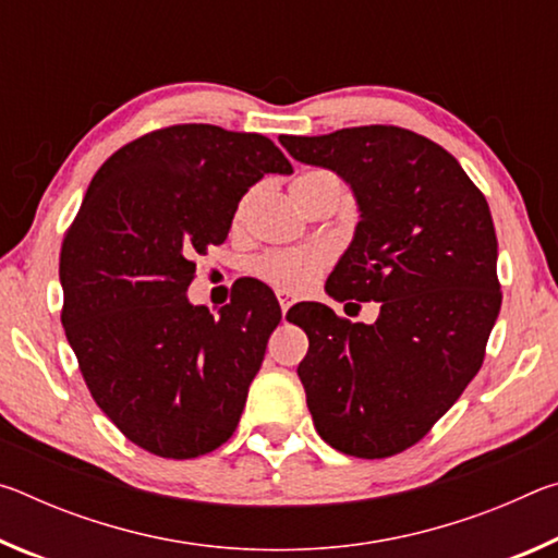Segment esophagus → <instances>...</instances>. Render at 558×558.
I'll return each instance as SVG.
<instances>
[{
	"instance_id": "obj_1",
	"label": "esophagus",
	"mask_w": 558,
	"mask_h": 558,
	"mask_svg": "<svg viewBox=\"0 0 558 558\" xmlns=\"http://www.w3.org/2000/svg\"><path fill=\"white\" fill-rule=\"evenodd\" d=\"M278 302H280V310H282V315L288 313V310L295 305V295H290V292H286V290H278Z\"/></svg>"
}]
</instances>
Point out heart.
<instances>
[{"instance_id":"obj_1","label":"heart","mask_w":558,"mask_h":558,"mask_svg":"<svg viewBox=\"0 0 558 558\" xmlns=\"http://www.w3.org/2000/svg\"><path fill=\"white\" fill-rule=\"evenodd\" d=\"M313 184H335L342 189L339 179L325 169H313V172L300 174L292 189L313 186ZM243 206L239 209V216ZM329 266V256L323 248H272L260 253V256L251 263V272L258 280L268 282V286L286 290V292H300L313 286L319 272Z\"/></svg>"}]
</instances>
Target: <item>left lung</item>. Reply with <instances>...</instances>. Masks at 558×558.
Instances as JSON below:
<instances>
[{
    "label": "left lung",
    "instance_id": "8db88e82",
    "mask_svg": "<svg viewBox=\"0 0 558 558\" xmlns=\"http://www.w3.org/2000/svg\"><path fill=\"white\" fill-rule=\"evenodd\" d=\"M305 165L354 189L362 221L327 280L339 302H381L374 325L310 302L298 376L315 428L354 458L409 450L475 379L502 305L485 194L448 149L396 125L280 135ZM362 307V305H359Z\"/></svg>",
    "mask_w": 558,
    "mask_h": 558
}]
</instances>
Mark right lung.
I'll use <instances>...</instances> for the list:
<instances>
[{"label": "right lung", "instance_id": "right-lung-1", "mask_svg": "<svg viewBox=\"0 0 558 558\" xmlns=\"http://www.w3.org/2000/svg\"><path fill=\"white\" fill-rule=\"evenodd\" d=\"M268 172L292 165L256 132L159 128L106 159L65 229V337L100 411L153 456H206L239 426L280 305L268 286L245 280L214 317L186 290Z\"/></svg>", "mask_w": 558, "mask_h": 558}]
</instances>
